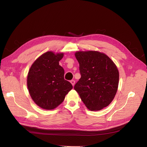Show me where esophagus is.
Returning <instances> with one entry per match:
<instances>
[{"mask_svg":"<svg viewBox=\"0 0 147 147\" xmlns=\"http://www.w3.org/2000/svg\"><path fill=\"white\" fill-rule=\"evenodd\" d=\"M70 83H71V84L73 85V86H74V84H75V80H72L70 81Z\"/></svg>","mask_w":147,"mask_h":147,"instance_id":"esophagus-1","label":"esophagus"}]
</instances>
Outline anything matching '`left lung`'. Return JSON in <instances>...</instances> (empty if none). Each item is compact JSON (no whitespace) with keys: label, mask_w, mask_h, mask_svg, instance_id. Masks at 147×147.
<instances>
[{"label":"left lung","mask_w":147,"mask_h":147,"mask_svg":"<svg viewBox=\"0 0 147 147\" xmlns=\"http://www.w3.org/2000/svg\"><path fill=\"white\" fill-rule=\"evenodd\" d=\"M81 78L74 86L82 101L91 111L108 106L118 88L119 73L114 62L104 53L96 51H78Z\"/></svg>","instance_id":"8db88e82"}]
</instances>
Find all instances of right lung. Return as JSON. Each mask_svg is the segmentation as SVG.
<instances>
[{
    "mask_svg": "<svg viewBox=\"0 0 147 147\" xmlns=\"http://www.w3.org/2000/svg\"><path fill=\"white\" fill-rule=\"evenodd\" d=\"M63 57V53L46 52L33 63L29 71L27 83L30 95L43 109L57 107L73 88L72 84L64 79V70L59 65Z\"/></svg>",
    "mask_w": 147,
    "mask_h": 147,
    "instance_id": "right-lung-1",
    "label": "right lung"
}]
</instances>
